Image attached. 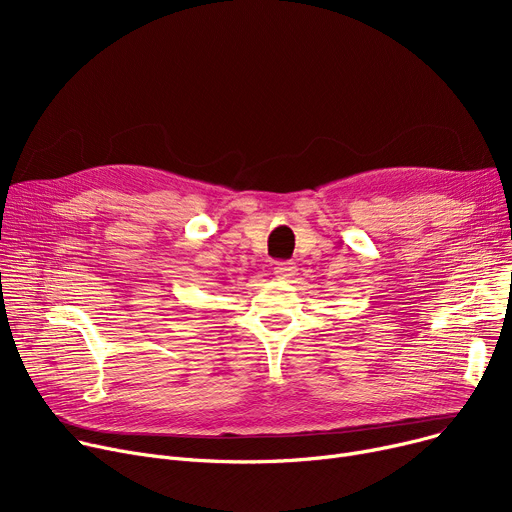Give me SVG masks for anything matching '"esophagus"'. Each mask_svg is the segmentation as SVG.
Returning <instances> with one entry per match:
<instances>
[{"label":"esophagus","instance_id":"34e87169","mask_svg":"<svg viewBox=\"0 0 512 512\" xmlns=\"http://www.w3.org/2000/svg\"><path fill=\"white\" fill-rule=\"evenodd\" d=\"M297 274H299V267L294 265V263H290V261H280L274 267V276L278 280H292Z\"/></svg>","mask_w":512,"mask_h":512}]
</instances>
